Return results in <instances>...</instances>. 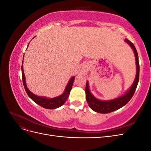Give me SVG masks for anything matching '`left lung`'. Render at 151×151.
I'll return each mask as SVG.
<instances>
[{"label":"left lung","instance_id":"1","mask_svg":"<svg viewBox=\"0 0 151 151\" xmlns=\"http://www.w3.org/2000/svg\"><path fill=\"white\" fill-rule=\"evenodd\" d=\"M125 42L129 45V46L133 50L135 57V63H136V76L133 84L131 86L129 89H128L125 93L121 96L111 100H100L95 98L93 94L91 93L89 90L88 81H87L86 85V98L87 102L88 103L89 106L93 109V111L99 113H108L124 106L126 104L129 103V101L133 96L137 86L138 85L139 80V70L140 67L139 63V57L137 50L134 45V44L128 39L125 40Z\"/></svg>","mask_w":151,"mask_h":151}]
</instances>
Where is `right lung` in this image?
<instances>
[{"label": "right lung", "instance_id": "right-lung-1", "mask_svg": "<svg viewBox=\"0 0 151 151\" xmlns=\"http://www.w3.org/2000/svg\"><path fill=\"white\" fill-rule=\"evenodd\" d=\"M22 64H23V61H22ZM22 64L21 67L22 83H23V85L24 86V89L26 93L28 94V96L33 100L34 102H35L36 104H39L41 106H42L46 109H49L58 108L59 107H60L61 106H62V105L65 103L66 100L67 99L68 96H69L70 92L72 89L73 83H74V81L75 79V76L72 77L70 79L69 81L68 82V83L65 87L64 92H63L61 95L53 98H48L47 97L40 96H36L33 93H31L28 88V87H27V85L26 83L25 75L23 70V65H22Z\"/></svg>", "mask_w": 151, "mask_h": 151}]
</instances>
